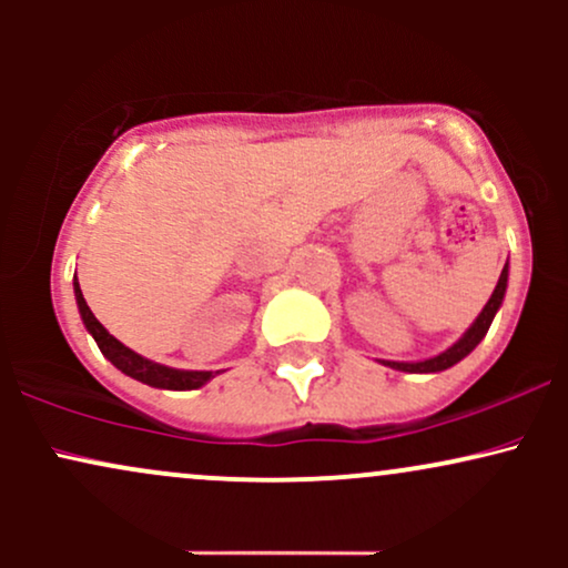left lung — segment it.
<instances>
[{
  "label": "left lung",
  "instance_id": "left-lung-1",
  "mask_svg": "<svg viewBox=\"0 0 568 568\" xmlns=\"http://www.w3.org/2000/svg\"><path fill=\"white\" fill-rule=\"evenodd\" d=\"M507 275H510V266L505 264V270H501L499 283H497V288H494L491 298H488L484 310H480V315L475 317L470 328H467L465 334L456 338L452 347L438 352V355H433V357H425V361H410V363H406V361H379L382 366H389L395 371H406V374H438V371H446V368L456 366L459 361H465V357L470 355V352L478 347L480 342H484L488 328H491L494 315H497L501 302H505Z\"/></svg>",
  "mask_w": 568,
  "mask_h": 568
}]
</instances>
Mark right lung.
Returning <instances> with one entry per match:
<instances>
[{"label": "right lung", "mask_w": 568, "mask_h": 568, "mask_svg": "<svg viewBox=\"0 0 568 568\" xmlns=\"http://www.w3.org/2000/svg\"><path fill=\"white\" fill-rule=\"evenodd\" d=\"M74 298H77V306H80V317L84 328H88V334L95 338L98 349L103 352V357H106L114 368H120L122 374L130 376V379L149 384V387H158V389H200L202 384H207L219 374V371L213 374V371H184V368L162 366V363L149 361V357L139 355L135 349L125 347L120 338H114L101 323L95 321V315L90 312L88 302H84L77 275H74Z\"/></svg>", "instance_id": "add662e5"}]
</instances>
